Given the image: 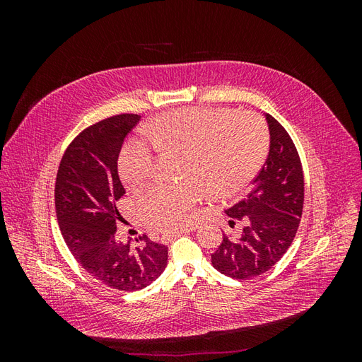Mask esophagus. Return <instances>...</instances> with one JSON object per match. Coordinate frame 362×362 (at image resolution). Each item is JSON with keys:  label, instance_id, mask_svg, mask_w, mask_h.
Returning a JSON list of instances; mask_svg holds the SVG:
<instances>
[{"label": "esophagus", "instance_id": "obj_1", "mask_svg": "<svg viewBox=\"0 0 362 362\" xmlns=\"http://www.w3.org/2000/svg\"><path fill=\"white\" fill-rule=\"evenodd\" d=\"M185 231H190V229H185ZM185 231H172V233H168V234L163 235V240H164V242H169V240H173V238L180 237V235L184 234Z\"/></svg>", "mask_w": 362, "mask_h": 362}]
</instances>
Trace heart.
<instances>
[{
  "mask_svg": "<svg viewBox=\"0 0 362 362\" xmlns=\"http://www.w3.org/2000/svg\"><path fill=\"white\" fill-rule=\"evenodd\" d=\"M146 139H133L120 151L119 175L129 190H139L154 173L157 151L181 152L185 181L152 185L136 201L137 216L156 231L187 223L189 213L205 192L214 198L237 193L255 177L269 151V131L254 112L189 107L160 115L145 127Z\"/></svg>",
  "mask_w": 362,
  "mask_h": 362,
  "instance_id": "heart-1",
  "label": "heart"
}]
</instances>
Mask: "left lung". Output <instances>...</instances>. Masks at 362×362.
Here are the masks:
<instances>
[{"mask_svg":"<svg viewBox=\"0 0 362 362\" xmlns=\"http://www.w3.org/2000/svg\"><path fill=\"white\" fill-rule=\"evenodd\" d=\"M266 119L267 160L246 198L226 210L245 223L242 234L238 238L223 234L211 255L213 267L234 279L254 278L275 266L293 243L302 217L303 172L298 149L275 117L266 115Z\"/></svg>","mask_w":362,"mask_h":362,"instance_id":"1","label":"left lung"}]
</instances>
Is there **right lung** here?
I'll use <instances>...</instances> for the list:
<instances>
[{"mask_svg": "<svg viewBox=\"0 0 362 362\" xmlns=\"http://www.w3.org/2000/svg\"><path fill=\"white\" fill-rule=\"evenodd\" d=\"M139 115H116L83 129L66 148L56 178V213L75 259L105 286L137 291L156 281L168 264V246L146 235L125 245L116 235L122 216L116 201L125 194L117 160Z\"/></svg>", "mask_w": 362, "mask_h": 362, "instance_id": "add662e5", "label": "right lung"}]
</instances>
